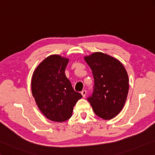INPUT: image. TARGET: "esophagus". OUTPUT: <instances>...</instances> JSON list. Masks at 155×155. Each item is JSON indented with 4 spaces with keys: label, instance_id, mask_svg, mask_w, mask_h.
Listing matches in <instances>:
<instances>
[{
    "label": "esophagus",
    "instance_id": "obj_1",
    "mask_svg": "<svg viewBox=\"0 0 155 155\" xmlns=\"http://www.w3.org/2000/svg\"><path fill=\"white\" fill-rule=\"evenodd\" d=\"M81 94H82V95L83 97H86V90H83L82 92H81Z\"/></svg>",
    "mask_w": 155,
    "mask_h": 155
}]
</instances>
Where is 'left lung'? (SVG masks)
I'll list each match as a JSON object with an SVG mask.
<instances>
[{
	"mask_svg": "<svg viewBox=\"0 0 155 155\" xmlns=\"http://www.w3.org/2000/svg\"><path fill=\"white\" fill-rule=\"evenodd\" d=\"M94 78L93 92L87 100L97 116L110 120L120 113L129 92V78L121 62L102 52L84 58Z\"/></svg>",
	"mask_w": 155,
	"mask_h": 155,
	"instance_id": "left-lung-1",
	"label": "left lung"
}]
</instances>
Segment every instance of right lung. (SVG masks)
<instances>
[{
  "label": "right lung",
  "mask_w": 155,
  "mask_h": 155,
  "mask_svg": "<svg viewBox=\"0 0 155 155\" xmlns=\"http://www.w3.org/2000/svg\"><path fill=\"white\" fill-rule=\"evenodd\" d=\"M68 62L61 56H50L41 62L32 75V95L41 112L52 121L69 119L76 102L82 97L74 91L65 75Z\"/></svg>",
  "instance_id": "right-lung-1"
}]
</instances>
